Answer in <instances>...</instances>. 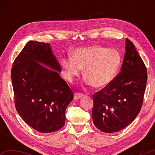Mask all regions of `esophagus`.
Segmentation results:
<instances>
[{"instance_id": "34e87169", "label": "esophagus", "mask_w": 155, "mask_h": 155, "mask_svg": "<svg viewBox=\"0 0 155 155\" xmlns=\"http://www.w3.org/2000/svg\"><path fill=\"white\" fill-rule=\"evenodd\" d=\"M83 96H84L83 94H82V93L76 92V93H74V100H78V99H80L81 98H82Z\"/></svg>"}]
</instances>
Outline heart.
<instances>
[{
    "label": "heart",
    "instance_id": "1",
    "mask_svg": "<svg viewBox=\"0 0 155 155\" xmlns=\"http://www.w3.org/2000/svg\"><path fill=\"white\" fill-rule=\"evenodd\" d=\"M121 63V54L117 49L96 45L76 49L72 58L62 60L61 65L68 80L78 77L83 69L87 82L94 87L102 89L114 79Z\"/></svg>",
    "mask_w": 155,
    "mask_h": 155
}]
</instances>
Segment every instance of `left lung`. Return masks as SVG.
<instances>
[{
    "mask_svg": "<svg viewBox=\"0 0 155 155\" xmlns=\"http://www.w3.org/2000/svg\"><path fill=\"white\" fill-rule=\"evenodd\" d=\"M147 70L134 44L126 40L121 70L112 82L92 95V118L104 133L121 130L135 119L142 106Z\"/></svg>",
    "mask_w": 155,
    "mask_h": 155,
    "instance_id": "left-lung-1",
    "label": "left lung"
}]
</instances>
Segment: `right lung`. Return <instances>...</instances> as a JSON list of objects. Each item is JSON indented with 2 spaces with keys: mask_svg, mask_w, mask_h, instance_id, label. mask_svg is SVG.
Wrapping results in <instances>:
<instances>
[{
  "mask_svg": "<svg viewBox=\"0 0 155 155\" xmlns=\"http://www.w3.org/2000/svg\"><path fill=\"white\" fill-rule=\"evenodd\" d=\"M58 72L61 66L48 43L29 41L13 64L15 109L28 125L40 133L64 127L65 109L74 97Z\"/></svg>",
  "mask_w": 155,
  "mask_h": 155,
  "instance_id": "right-lung-1",
  "label": "right lung"
}]
</instances>
